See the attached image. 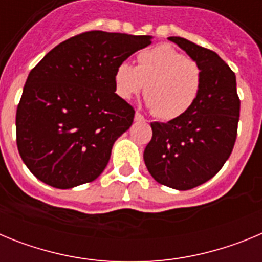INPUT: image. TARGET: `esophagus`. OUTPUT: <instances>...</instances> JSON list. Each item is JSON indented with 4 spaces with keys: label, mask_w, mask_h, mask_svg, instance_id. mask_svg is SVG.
I'll list each match as a JSON object with an SVG mask.
<instances>
[{
    "label": "esophagus",
    "mask_w": 262,
    "mask_h": 262,
    "mask_svg": "<svg viewBox=\"0 0 262 262\" xmlns=\"http://www.w3.org/2000/svg\"><path fill=\"white\" fill-rule=\"evenodd\" d=\"M135 120H136V122H143V120H144V117H143L140 113H138V111H136V113H135Z\"/></svg>",
    "instance_id": "34e87169"
}]
</instances>
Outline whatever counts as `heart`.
Listing matches in <instances>:
<instances>
[{"mask_svg":"<svg viewBox=\"0 0 262 262\" xmlns=\"http://www.w3.org/2000/svg\"><path fill=\"white\" fill-rule=\"evenodd\" d=\"M115 89L123 99L133 98L144 88L147 106L157 118L182 117L195 103L202 84L200 67L169 45L142 51L138 64L122 62L115 71Z\"/></svg>","mask_w":262,"mask_h":262,"instance_id":"1","label":"heart"}]
</instances>
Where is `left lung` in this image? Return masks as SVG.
<instances>
[{
    "mask_svg": "<svg viewBox=\"0 0 262 262\" xmlns=\"http://www.w3.org/2000/svg\"><path fill=\"white\" fill-rule=\"evenodd\" d=\"M168 39L196 62L202 84L186 114L166 123H151L152 139L143 157L159 184L189 190L214 177L230 157L237 135L240 99L235 73L217 53L180 36Z\"/></svg>",
    "mask_w": 262,
    "mask_h": 262,
    "instance_id": "obj_1",
    "label": "left lung"
}]
</instances>
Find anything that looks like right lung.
Wrapping results in <instances>:
<instances>
[{
  "instance_id": "1",
  "label": "right lung",
  "mask_w": 262,
  "mask_h": 262,
  "mask_svg": "<svg viewBox=\"0 0 262 262\" xmlns=\"http://www.w3.org/2000/svg\"><path fill=\"white\" fill-rule=\"evenodd\" d=\"M152 36L88 31L60 43L30 72L17 108V145L41 182L94 181L135 110L115 93V71Z\"/></svg>"
}]
</instances>
